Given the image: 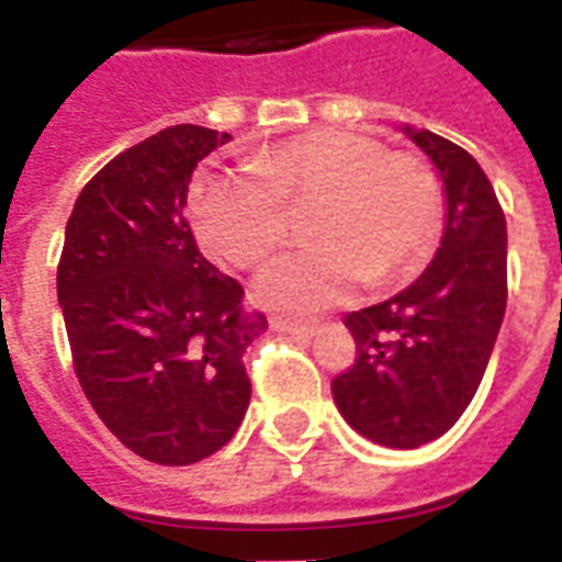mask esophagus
<instances>
[{
	"label": "esophagus",
	"mask_w": 562,
	"mask_h": 562,
	"mask_svg": "<svg viewBox=\"0 0 562 562\" xmlns=\"http://www.w3.org/2000/svg\"><path fill=\"white\" fill-rule=\"evenodd\" d=\"M277 326L291 335H312L317 329L315 321H300V317H289V315L277 317Z\"/></svg>",
	"instance_id": "34e87169"
}]
</instances>
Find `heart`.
<instances>
[{
  "instance_id": "heart-1",
  "label": "heart",
  "mask_w": 562,
  "mask_h": 562,
  "mask_svg": "<svg viewBox=\"0 0 562 562\" xmlns=\"http://www.w3.org/2000/svg\"><path fill=\"white\" fill-rule=\"evenodd\" d=\"M315 247L282 256L256 282L262 303L289 312L341 303L368 280H408L437 245L440 187L431 166L387 151L373 136L317 127L268 145L247 175L201 180L192 192L198 236L224 262L256 268L280 254L306 215Z\"/></svg>"
}]
</instances>
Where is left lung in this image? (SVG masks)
<instances>
[{
    "label": "left lung",
    "mask_w": 562,
    "mask_h": 562,
    "mask_svg": "<svg viewBox=\"0 0 562 562\" xmlns=\"http://www.w3.org/2000/svg\"><path fill=\"white\" fill-rule=\"evenodd\" d=\"M405 134L443 178V241L414 285L344 315L356 361L333 379L344 419L391 449L431 443L458 423L507 306V224L493 183L461 145L431 131Z\"/></svg>",
    "instance_id": "obj_1"
}]
</instances>
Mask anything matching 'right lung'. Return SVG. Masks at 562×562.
I'll return each instance as SVG.
<instances>
[{"instance_id":"1","label":"right lung","mask_w":562,"mask_h":562,"mask_svg":"<svg viewBox=\"0 0 562 562\" xmlns=\"http://www.w3.org/2000/svg\"><path fill=\"white\" fill-rule=\"evenodd\" d=\"M229 143L201 125L148 136L81 189L57 262L72 368L101 423L162 467L229 443L250 402L245 350L268 321L203 259L183 206L194 166Z\"/></svg>"}]
</instances>
